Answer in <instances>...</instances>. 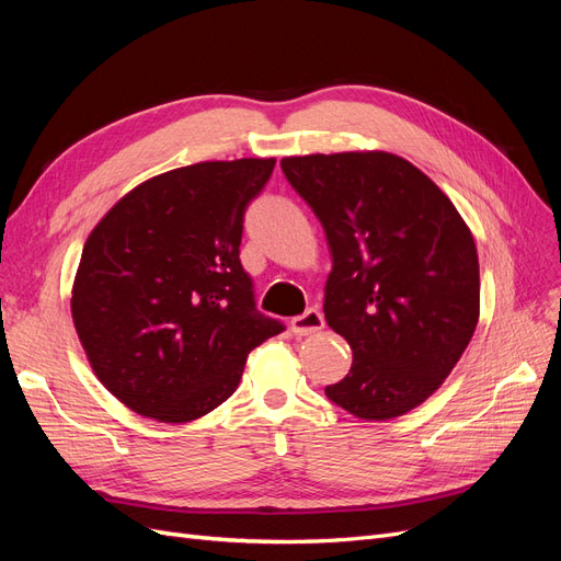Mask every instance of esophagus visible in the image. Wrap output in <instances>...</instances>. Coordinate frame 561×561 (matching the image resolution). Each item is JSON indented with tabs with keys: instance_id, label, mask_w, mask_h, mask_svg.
<instances>
[{
	"instance_id": "esophagus-1",
	"label": "esophagus",
	"mask_w": 561,
	"mask_h": 561,
	"mask_svg": "<svg viewBox=\"0 0 561 561\" xmlns=\"http://www.w3.org/2000/svg\"><path fill=\"white\" fill-rule=\"evenodd\" d=\"M322 325H325V318H322V313L318 309H307L301 316H295L290 320V330L297 336H307V334L320 332Z\"/></svg>"
}]
</instances>
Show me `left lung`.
I'll use <instances>...</instances> for the list:
<instances>
[{"label":"left lung","mask_w":561,"mask_h":561,"mask_svg":"<svg viewBox=\"0 0 561 561\" xmlns=\"http://www.w3.org/2000/svg\"><path fill=\"white\" fill-rule=\"evenodd\" d=\"M332 252L328 325L351 351L325 396L353 416L414 410L461 358L480 316V262L454 203L416 165L386 151L280 161Z\"/></svg>","instance_id":"obj_1"}]
</instances>
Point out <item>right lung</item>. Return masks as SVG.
I'll list each match as a JSON object with an SVG mask.
<instances>
[{"instance_id":"right-lung-1","label":"right lung","mask_w":561,"mask_h":561,"mask_svg":"<svg viewBox=\"0 0 561 561\" xmlns=\"http://www.w3.org/2000/svg\"><path fill=\"white\" fill-rule=\"evenodd\" d=\"M274 159L206 161L135 186L81 252L72 318L98 379L133 412L194 421L285 325L257 311L243 219Z\"/></svg>"}]
</instances>
